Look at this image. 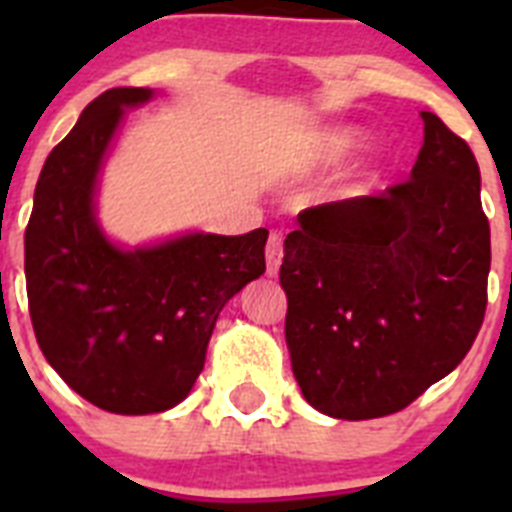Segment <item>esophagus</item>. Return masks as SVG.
Masks as SVG:
<instances>
[{
    "label": "esophagus",
    "mask_w": 512,
    "mask_h": 512,
    "mask_svg": "<svg viewBox=\"0 0 512 512\" xmlns=\"http://www.w3.org/2000/svg\"><path fill=\"white\" fill-rule=\"evenodd\" d=\"M282 233H271L269 241H266V274L274 277L282 266V256H284V246H282Z\"/></svg>",
    "instance_id": "34e87169"
}]
</instances>
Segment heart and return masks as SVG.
Wrapping results in <instances>:
<instances>
[{
	"label": "heart",
	"mask_w": 512,
	"mask_h": 512,
	"mask_svg": "<svg viewBox=\"0 0 512 512\" xmlns=\"http://www.w3.org/2000/svg\"><path fill=\"white\" fill-rule=\"evenodd\" d=\"M359 130H333V133L323 135L318 146V156L320 158H338L343 153H348L354 146H359Z\"/></svg>",
	"instance_id": "obj_1"
}]
</instances>
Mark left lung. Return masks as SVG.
Segmentation results:
<instances>
[{
    "label": "left lung",
    "instance_id": "1",
    "mask_svg": "<svg viewBox=\"0 0 512 512\" xmlns=\"http://www.w3.org/2000/svg\"><path fill=\"white\" fill-rule=\"evenodd\" d=\"M423 117L410 179L297 215L284 241L292 372L312 408L369 420L454 372L487 307L490 223L467 140Z\"/></svg>",
    "mask_w": 512,
    "mask_h": 512
}]
</instances>
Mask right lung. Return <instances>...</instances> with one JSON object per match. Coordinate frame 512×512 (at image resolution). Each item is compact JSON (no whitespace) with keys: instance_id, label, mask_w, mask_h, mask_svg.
<instances>
[{"instance_id":"1","label":"right lung","mask_w":512,"mask_h":512,"mask_svg":"<svg viewBox=\"0 0 512 512\" xmlns=\"http://www.w3.org/2000/svg\"><path fill=\"white\" fill-rule=\"evenodd\" d=\"M151 89H107L48 153L25 230L27 305L48 364L117 415L174 408L200 377L225 302L266 271L269 230L189 233L122 251L94 217V189L125 107Z\"/></svg>"}]
</instances>
